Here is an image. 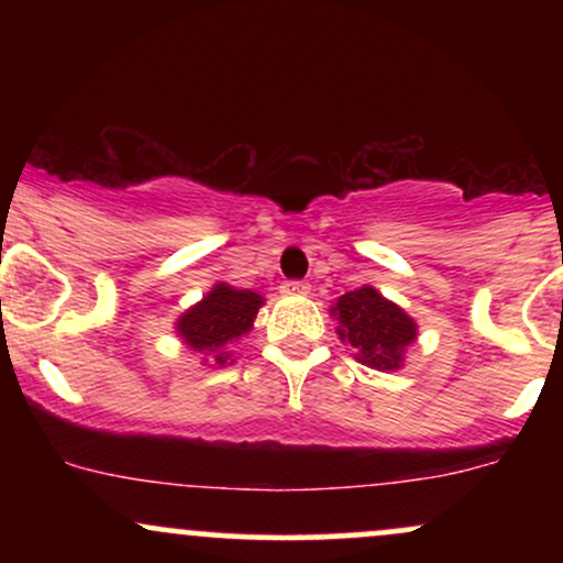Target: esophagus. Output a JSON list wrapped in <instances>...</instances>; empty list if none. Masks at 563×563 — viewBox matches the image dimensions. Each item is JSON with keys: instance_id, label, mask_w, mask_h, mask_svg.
Instances as JSON below:
<instances>
[{"instance_id": "esophagus-1", "label": "esophagus", "mask_w": 563, "mask_h": 563, "mask_svg": "<svg viewBox=\"0 0 563 563\" xmlns=\"http://www.w3.org/2000/svg\"><path fill=\"white\" fill-rule=\"evenodd\" d=\"M280 294H286V296H303V294H309V283H303V280H286L280 286Z\"/></svg>"}]
</instances>
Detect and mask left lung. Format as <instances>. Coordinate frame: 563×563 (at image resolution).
Returning <instances> with one entry per match:
<instances>
[{
	"mask_svg": "<svg viewBox=\"0 0 563 563\" xmlns=\"http://www.w3.org/2000/svg\"><path fill=\"white\" fill-rule=\"evenodd\" d=\"M333 312L339 314L341 339L354 346L360 363L376 371H397L405 346L416 341V322L371 286L349 290Z\"/></svg>",
	"mask_w": 563,
	"mask_h": 563,
	"instance_id": "8db88e82",
	"label": "left lung"
}]
</instances>
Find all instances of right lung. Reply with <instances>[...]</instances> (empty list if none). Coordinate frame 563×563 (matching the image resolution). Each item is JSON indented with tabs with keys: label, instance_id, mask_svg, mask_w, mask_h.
I'll return each mask as SVG.
<instances>
[{
	"label": "right lung",
	"instance_id": "right-lung-1",
	"mask_svg": "<svg viewBox=\"0 0 563 563\" xmlns=\"http://www.w3.org/2000/svg\"><path fill=\"white\" fill-rule=\"evenodd\" d=\"M260 307L262 296L254 290H238L219 283L209 296H203V301L179 318L177 331L187 346L214 354V363L224 365L230 357L228 352H222L224 344L251 331Z\"/></svg>",
	"mask_w": 563,
	"mask_h": 563
}]
</instances>
